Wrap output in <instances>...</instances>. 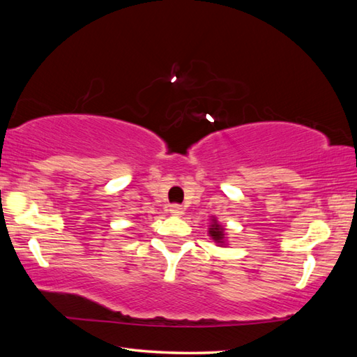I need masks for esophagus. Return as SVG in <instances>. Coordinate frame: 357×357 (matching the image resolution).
Wrapping results in <instances>:
<instances>
[{
    "mask_svg": "<svg viewBox=\"0 0 357 357\" xmlns=\"http://www.w3.org/2000/svg\"><path fill=\"white\" fill-rule=\"evenodd\" d=\"M169 211H170L172 215H174V216H181V215H184V208L181 207V206H178V204H173V206H170Z\"/></svg>",
    "mask_w": 357,
    "mask_h": 357,
    "instance_id": "obj_1",
    "label": "esophagus"
}]
</instances>
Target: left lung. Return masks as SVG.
<instances>
[{"label":"left lung","instance_id":"8db88e82","mask_svg":"<svg viewBox=\"0 0 357 357\" xmlns=\"http://www.w3.org/2000/svg\"><path fill=\"white\" fill-rule=\"evenodd\" d=\"M208 236L213 239L216 244H219V245H227V241H225V229L224 227L219 224L218 221H216V218H213L211 219V225H210V229H208Z\"/></svg>","mask_w":357,"mask_h":357}]
</instances>
